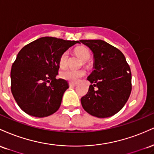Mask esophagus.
Listing matches in <instances>:
<instances>
[{
    "mask_svg": "<svg viewBox=\"0 0 154 154\" xmlns=\"http://www.w3.org/2000/svg\"><path fill=\"white\" fill-rule=\"evenodd\" d=\"M77 84H76V83H73V82H69V86L70 87H75V86H77Z\"/></svg>",
    "mask_w": 154,
    "mask_h": 154,
    "instance_id": "1",
    "label": "esophagus"
}]
</instances>
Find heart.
<instances>
[{
  "label": "heart",
  "mask_w": 154,
  "mask_h": 154,
  "mask_svg": "<svg viewBox=\"0 0 154 154\" xmlns=\"http://www.w3.org/2000/svg\"><path fill=\"white\" fill-rule=\"evenodd\" d=\"M75 54L82 59L84 61H88L91 59V54L87 48L79 47L75 49ZM69 51H64L60 56L59 60V66L61 68H64L67 66L69 62ZM85 75V72L82 69H66L63 70L60 73V76L63 79L69 81L71 82H77Z\"/></svg>",
  "instance_id": "b5f03b06"
}]
</instances>
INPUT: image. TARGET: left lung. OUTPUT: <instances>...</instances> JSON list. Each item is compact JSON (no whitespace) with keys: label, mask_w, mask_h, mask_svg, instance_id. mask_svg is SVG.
<instances>
[{"label":"left lung","mask_w":154,"mask_h":154,"mask_svg":"<svg viewBox=\"0 0 154 154\" xmlns=\"http://www.w3.org/2000/svg\"><path fill=\"white\" fill-rule=\"evenodd\" d=\"M94 54L95 70L88 77L93 85L81 98L83 109L98 118L111 116L122 109L132 91V75L119 49L101 40H81Z\"/></svg>","instance_id":"8db88e82"}]
</instances>
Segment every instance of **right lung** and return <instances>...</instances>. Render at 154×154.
Segmentation results:
<instances>
[{"mask_svg":"<svg viewBox=\"0 0 154 154\" xmlns=\"http://www.w3.org/2000/svg\"><path fill=\"white\" fill-rule=\"evenodd\" d=\"M79 41L40 38L23 47L11 71V90L20 109L29 115L45 117L59 109L65 79H56L61 55Z\"/></svg>","mask_w":154,"mask_h":154,"instance_id":"add662e5","label":"right lung"}]
</instances>
